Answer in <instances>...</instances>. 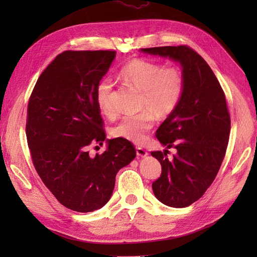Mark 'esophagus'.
I'll list each match as a JSON object with an SVG mask.
<instances>
[{"label": "esophagus", "mask_w": 257, "mask_h": 257, "mask_svg": "<svg viewBox=\"0 0 257 257\" xmlns=\"http://www.w3.org/2000/svg\"><path fill=\"white\" fill-rule=\"evenodd\" d=\"M136 153L138 157H141V158H146L148 155V152L146 150H144L143 148H139V147L136 148Z\"/></svg>", "instance_id": "34e87169"}]
</instances>
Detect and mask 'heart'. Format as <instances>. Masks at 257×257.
<instances>
[{
  "mask_svg": "<svg viewBox=\"0 0 257 257\" xmlns=\"http://www.w3.org/2000/svg\"><path fill=\"white\" fill-rule=\"evenodd\" d=\"M120 78L133 84L144 94L142 108L145 111L123 116L112 128L114 137L142 145L153 127L154 115L160 119L172 114L181 102L184 92V77L178 67L155 63L144 59H133L119 73ZM96 102L106 115L114 114L112 84L105 79L96 89Z\"/></svg>",
  "mask_w": 257,
  "mask_h": 257,
  "instance_id": "heart-1",
  "label": "heart"
}]
</instances>
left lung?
<instances>
[{"label":"left lung","mask_w":257,"mask_h":257,"mask_svg":"<svg viewBox=\"0 0 257 257\" xmlns=\"http://www.w3.org/2000/svg\"><path fill=\"white\" fill-rule=\"evenodd\" d=\"M141 51L174 60L182 68L181 102L157 131V138L166 150L151 152L162 165L161 177L152 183V190L162 204L188 207L211 185L225 157L230 131L226 99L212 69L188 46ZM173 146L177 153L168 160L167 149Z\"/></svg>","instance_id":"8db88e82"}]
</instances>
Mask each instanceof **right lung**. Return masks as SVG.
<instances>
[{"label": "right lung", "mask_w": 257, "mask_h": 257, "mask_svg": "<svg viewBox=\"0 0 257 257\" xmlns=\"http://www.w3.org/2000/svg\"><path fill=\"white\" fill-rule=\"evenodd\" d=\"M115 51H64L37 79L28 105L27 139L37 174L59 203L92 212L110 199L115 176L136 157L122 138L106 139L102 155L88 146L106 139L96 89Z\"/></svg>", "instance_id": "1"}]
</instances>
